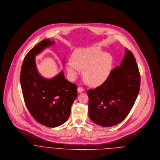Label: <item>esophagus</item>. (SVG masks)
Here are the masks:
<instances>
[{"mask_svg":"<svg viewBox=\"0 0 160 160\" xmlns=\"http://www.w3.org/2000/svg\"><path fill=\"white\" fill-rule=\"evenodd\" d=\"M78 91L79 92H82L84 91V88H83L82 87L79 86V87L78 88Z\"/></svg>","mask_w":160,"mask_h":160,"instance_id":"obj_1","label":"esophagus"}]
</instances>
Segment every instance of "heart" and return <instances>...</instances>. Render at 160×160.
I'll list each match as a JSON object with an SVG mask.
<instances>
[{"mask_svg": "<svg viewBox=\"0 0 160 160\" xmlns=\"http://www.w3.org/2000/svg\"><path fill=\"white\" fill-rule=\"evenodd\" d=\"M66 64L69 78L74 80L84 69V77L92 85L103 84L108 78L112 67V57L98 46H93L76 51Z\"/></svg>", "mask_w": 160, "mask_h": 160, "instance_id": "obj_1", "label": "heart"}]
</instances>
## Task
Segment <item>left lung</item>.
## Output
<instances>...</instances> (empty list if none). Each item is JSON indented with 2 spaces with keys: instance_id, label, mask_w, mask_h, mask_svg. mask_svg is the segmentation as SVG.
I'll return each instance as SVG.
<instances>
[{
  "instance_id": "left-lung-1",
  "label": "left lung",
  "mask_w": 160,
  "mask_h": 160,
  "mask_svg": "<svg viewBox=\"0 0 160 160\" xmlns=\"http://www.w3.org/2000/svg\"><path fill=\"white\" fill-rule=\"evenodd\" d=\"M140 83L136 58L126 48L120 66L111 71L102 85L88 91L90 119L102 127H111L122 122L135 103Z\"/></svg>"
}]
</instances>
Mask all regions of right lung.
Listing matches in <instances>:
<instances>
[{
	"instance_id": "obj_1",
	"label": "right lung",
	"mask_w": 160,
	"mask_h": 160,
	"mask_svg": "<svg viewBox=\"0 0 160 160\" xmlns=\"http://www.w3.org/2000/svg\"><path fill=\"white\" fill-rule=\"evenodd\" d=\"M53 43L44 39L31 49L24 58L20 74L28 111L38 123L48 127H58L67 121L78 96V86L66 80L62 72L52 79L43 78L37 72L35 55Z\"/></svg>"
}]
</instances>
